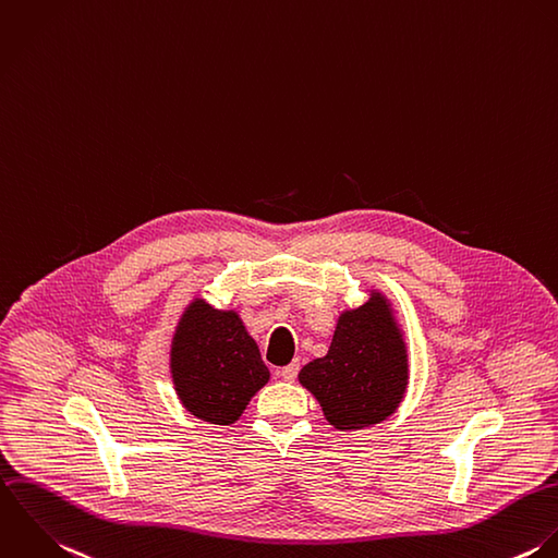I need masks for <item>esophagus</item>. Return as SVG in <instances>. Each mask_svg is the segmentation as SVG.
Instances as JSON below:
<instances>
[{"label": "esophagus", "mask_w": 558, "mask_h": 558, "mask_svg": "<svg viewBox=\"0 0 558 558\" xmlns=\"http://www.w3.org/2000/svg\"><path fill=\"white\" fill-rule=\"evenodd\" d=\"M299 368H301V364H299V362H292L290 366H286V368L279 371V376H281L283 380H290V383H292V380L296 378V374H299Z\"/></svg>", "instance_id": "1"}]
</instances>
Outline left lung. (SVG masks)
<instances>
[{"label":"left lung","mask_w":558,"mask_h":558,"mask_svg":"<svg viewBox=\"0 0 558 558\" xmlns=\"http://www.w3.org/2000/svg\"><path fill=\"white\" fill-rule=\"evenodd\" d=\"M299 383L338 430L368 428L396 413L409 385V355L391 301L371 290L364 305L344 310L329 353L303 366Z\"/></svg>","instance_id":"left-lung-1"}]
</instances>
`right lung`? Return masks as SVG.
Masks as SVG:
<instances>
[{
  "label": "right lung",
  "instance_id": "obj_1",
  "mask_svg": "<svg viewBox=\"0 0 558 558\" xmlns=\"http://www.w3.org/2000/svg\"><path fill=\"white\" fill-rule=\"evenodd\" d=\"M169 355L173 387L184 409L218 426L233 424L270 378L240 314L216 310L205 299L187 303Z\"/></svg>",
  "mask_w": 558,
  "mask_h": 558
}]
</instances>
